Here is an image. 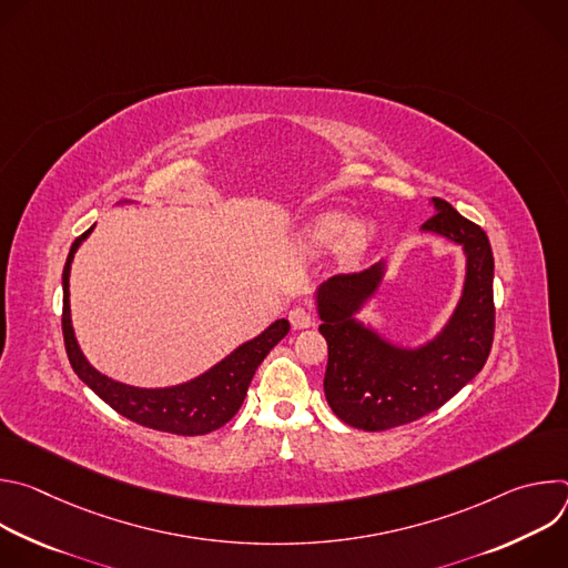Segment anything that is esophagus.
<instances>
[{
	"label": "esophagus",
	"instance_id": "34e87169",
	"mask_svg": "<svg viewBox=\"0 0 568 568\" xmlns=\"http://www.w3.org/2000/svg\"><path fill=\"white\" fill-rule=\"evenodd\" d=\"M290 323H292V326H294L296 331L310 328L312 323H314V316H312V312H310L305 305H294V307L290 310Z\"/></svg>",
	"mask_w": 568,
	"mask_h": 568
}]
</instances>
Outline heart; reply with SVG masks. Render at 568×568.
I'll list each match as a JSON object with an SVG mask.
<instances>
[{"mask_svg":"<svg viewBox=\"0 0 568 568\" xmlns=\"http://www.w3.org/2000/svg\"><path fill=\"white\" fill-rule=\"evenodd\" d=\"M375 240V224L371 220H353L339 211L321 213L314 220H310L301 233L298 245L307 254H321L328 250H337V256L342 263L357 261Z\"/></svg>","mask_w":568,"mask_h":568,"instance_id":"b5f03b06","label":"heart"}]
</instances>
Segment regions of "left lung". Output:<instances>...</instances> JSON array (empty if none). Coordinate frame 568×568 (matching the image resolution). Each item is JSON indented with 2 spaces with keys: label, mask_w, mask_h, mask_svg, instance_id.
Instances as JSON below:
<instances>
[{
  "label": "left lung",
  "mask_w": 568,
  "mask_h": 568,
  "mask_svg": "<svg viewBox=\"0 0 568 568\" xmlns=\"http://www.w3.org/2000/svg\"><path fill=\"white\" fill-rule=\"evenodd\" d=\"M436 213L423 231L463 247V296L443 333L420 348H397L355 318L375 294L384 265L339 274L316 292L318 333L328 342L323 390L339 420L364 432L414 423L452 399L485 364L495 339V258L485 231L449 202L434 197Z\"/></svg>",
  "instance_id": "1"
}]
</instances>
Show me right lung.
Here are the masks:
<instances>
[{
  "label": "right lung",
  "instance_id": "right-lung-1",
  "mask_svg": "<svg viewBox=\"0 0 568 568\" xmlns=\"http://www.w3.org/2000/svg\"><path fill=\"white\" fill-rule=\"evenodd\" d=\"M94 226L73 240L64 270H62V335L69 364L73 373L83 379L103 402L125 416L128 420L178 436H202L226 425L247 395L252 377L267 353L290 333L287 318L274 321L256 339L237 346L229 357L215 364L204 375L169 388H136L114 382L99 373L85 355L80 353L71 328L69 312V272L75 250L80 247Z\"/></svg>",
  "mask_w": 568,
  "mask_h": 568
}]
</instances>
